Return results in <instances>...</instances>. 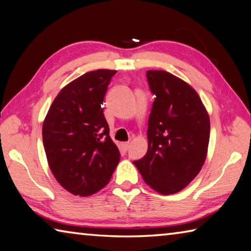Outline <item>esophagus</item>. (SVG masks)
Masks as SVG:
<instances>
[{
	"mask_svg": "<svg viewBox=\"0 0 251 251\" xmlns=\"http://www.w3.org/2000/svg\"><path fill=\"white\" fill-rule=\"evenodd\" d=\"M129 148V143H123L122 144V150L124 151H127Z\"/></svg>",
	"mask_w": 251,
	"mask_h": 251,
	"instance_id": "34e87169",
	"label": "esophagus"
}]
</instances>
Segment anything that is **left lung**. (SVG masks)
I'll return each instance as SVG.
<instances>
[{"label": "left lung", "instance_id": "obj_1", "mask_svg": "<svg viewBox=\"0 0 251 251\" xmlns=\"http://www.w3.org/2000/svg\"><path fill=\"white\" fill-rule=\"evenodd\" d=\"M155 95L148 118V150L135 166L147 185L163 195L180 192L201 172L210 121L196 91L165 71L146 72Z\"/></svg>", "mask_w": 251, "mask_h": 251}]
</instances>
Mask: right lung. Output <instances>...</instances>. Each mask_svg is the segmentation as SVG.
Here are the masks:
<instances>
[{
	"instance_id": "right-lung-1",
	"label": "right lung",
	"mask_w": 251,
	"mask_h": 251,
	"mask_svg": "<svg viewBox=\"0 0 251 251\" xmlns=\"http://www.w3.org/2000/svg\"><path fill=\"white\" fill-rule=\"evenodd\" d=\"M115 74L116 71L97 70L67 84L43 123L50 171L67 192L82 197L107 185L120 161L100 106Z\"/></svg>"
}]
</instances>
